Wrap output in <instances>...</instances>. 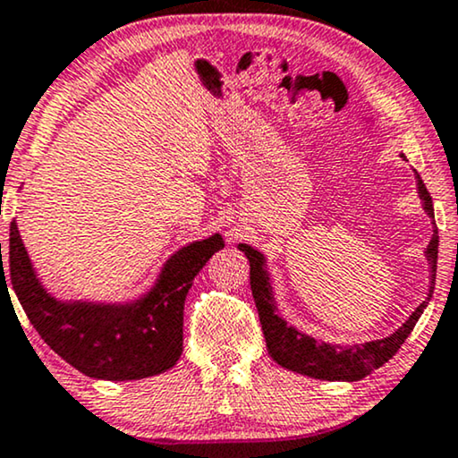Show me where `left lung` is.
Returning a JSON list of instances; mask_svg holds the SVG:
<instances>
[{
  "label": "left lung",
  "mask_w": 458,
  "mask_h": 458,
  "mask_svg": "<svg viewBox=\"0 0 458 458\" xmlns=\"http://www.w3.org/2000/svg\"><path fill=\"white\" fill-rule=\"evenodd\" d=\"M416 186H419V196L422 200V209L427 211V216L433 217V200L429 192H427L425 183L419 173H416ZM437 245L439 236L437 230L433 233L429 247H427V259L431 266V287L429 296L422 304L416 306V310L408 317L406 323H402V327H397L395 332L380 340H369V343L361 344H329L319 343L312 335L300 332L293 326H287V321L283 317L276 315V302L272 296V285L270 276L266 272V258L262 251L253 249L247 242H239L241 251H245L249 259V283H251V293L256 300L259 323H262V332L266 338V346H268V355L279 363L281 368L292 369V372L310 376V378L319 380H352L366 378L368 374H372L374 369L385 366L395 352L402 349V344L406 343V338L412 332L416 321L420 319L422 310L429 304L433 287H436V270H437Z\"/></svg>",
  "instance_id": "8db88e82"
}]
</instances>
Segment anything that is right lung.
<instances>
[{"label": "right lung", "mask_w": 458, "mask_h": 458, "mask_svg": "<svg viewBox=\"0 0 458 458\" xmlns=\"http://www.w3.org/2000/svg\"><path fill=\"white\" fill-rule=\"evenodd\" d=\"M224 249L222 234L188 242L162 264L154 285L129 302L59 300L42 285L19 234L10 224V270L31 326L69 366L101 380H139L166 372L183 351V304L194 276ZM10 296V293H8ZM13 302V300H10Z\"/></svg>", "instance_id": "add662e5"}]
</instances>
